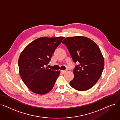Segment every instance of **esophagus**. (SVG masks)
I'll list each match as a JSON object with an SVG mask.
<instances>
[{"label":"esophagus","mask_w":120,"mask_h":120,"mask_svg":"<svg viewBox=\"0 0 120 120\" xmlns=\"http://www.w3.org/2000/svg\"><path fill=\"white\" fill-rule=\"evenodd\" d=\"M60 71H61V72L62 73V74H64V73L66 72V71H62V70H61Z\"/></svg>","instance_id":"34e87169"}]
</instances>
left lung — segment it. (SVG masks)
Instances as JSON below:
<instances>
[{"mask_svg": "<svg viewBox=\"0 0 120 120\" xmlns=\"http://www.w3.org/2000/svg\"><path fill=\"white\" fill-rule=\"evenodd\" d=\"M68 49L75 63L74 77L70 85L74 89L84 91L90 89L101 76L105 61L98 45L83 36L66 38L62 41Z\"/></svg>", "mask_w": 120, "mask_h": 120, "instance_id": "left-lung-1", "label": "left lung"}]
</instances>
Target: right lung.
<instances>
[{
    "label": "right lung",
    "mask_w": 120,
    "mask_h": 120,
    "mask_svg": "<svg viewBox=\"0 0 120 120\" xmlns=\"http://www.w3.org/2000/svg\"><path fill=\"white\" fill-rule=\"evenodd\" d=\"M64 39V37L38 38L20 53L18 61L19 75L25 84L33 93L44 95L53 88L60 72L45 66Z\"/></svg>",
    "instance_id": "1"
}]
</instances>
